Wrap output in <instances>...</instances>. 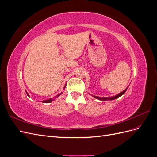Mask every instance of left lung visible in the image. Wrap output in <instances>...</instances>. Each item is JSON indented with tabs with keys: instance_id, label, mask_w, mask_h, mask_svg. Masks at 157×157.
<instances>
[{
	"instance_id": "obj_1",
	"label": "left lung",
	"mask_w": 157,
	"mask_h": 157,
	"mask_svg": "<svg viewBox=\"0 0 157 157\" xmlns=\"http://www.w3.org/2000/svg\"><path fill=\"white\" fill-rule=\"evenodd\" d=\"M127 88L125 89V90H124V91H122V92L119 93L118 94H117L116 96H113V97H102V98H101V97H98V96H93V95H92V96H94L95 98H96V99H99V100H101V101L113 100V99H117V98H118L121 97V96H122V95L126 92V91L127 90Z\"/></svg>"
}]
</instances>
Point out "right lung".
Segmentation results:
<instances>
[{"mask_svg":"<svg viewBox=\"0 0 157 157\" xmlns=\"http://www.w3.org/2000/svg\"><path fill=\"white\" fill-rule=\"evenodd\" d=\"M65 87H64V88L63 89H65ZM26 93H27V96H29V94H28L27 92H26ZM63 93V92H61L60 94H59L58 95H57L56 96H55V98H57L58 97H59L60 95ZM55 98H50V99H46V100H44V101H42V103H51L52 101L54 100V99H55Z\"/></svg>","mask_w":157,"mask_h":157,"instance_id":"right-lung-1","label":"right lung"}]
</instances>
